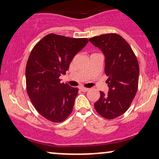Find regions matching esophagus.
Segmentation results:
<instances>
[{
	"label": "esophagus",
	"instance_id": "esophagus-1",
	"mask_svg": "<svg viewBox=\"0 0 159 159\" xmlns=\"http://www.w3.org/2000/svg\"><path fill=\"white\" fill-rule=\"evenodd\" d=\"M80 90H81L82 92H87V91H88L90 89L86 88V87H80Z\"/></svg>",
	"mask_w": 159,
	"mask_h": 159
}]
</instances>
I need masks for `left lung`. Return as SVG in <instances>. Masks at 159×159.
Segmentation results:
<instances>
[{
	"mask_svg": "<svg viewBox=\"0 0 159 159\" xmlns=\"http://www.w3.org/2000/svg\"><path fill=\"white\" fill-rule=\"evenodd\" d=\"M105 56V72L109 87L107 93L100 91L94 104L99 115L107 120L121 116L130 107L137 93L139 64L129 43L117 34H102L89 39Z\"/></svg>",
	"mask_w": 159,
	"mask_h": 159,
	"instance_id": "8db88e82",
	"label": "left lung"
}]
</instances>
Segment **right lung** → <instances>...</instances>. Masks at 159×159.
Listing matches in <instances>:
<instances>
[{"label":"right lung","mask_w":159,"mask_h":159,"mask_svg":"<svg viewBox=\"0 0 159 159\" xmlns=\"http://www.w3.org/2000/svg\"><path fill=\"white\" fill-rule=\"evenodd\" d=\"M88 43L87 38H69L49 34L33 48L27 60V93L37 112L53 123H61L71 114L78 87L61 83L77 53Z\"/></svg>","instance_id":"add662e5"}]
</instances>
